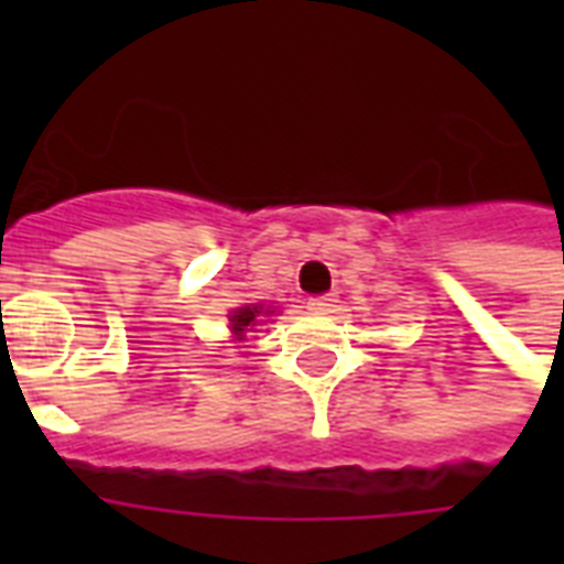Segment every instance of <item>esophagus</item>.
Wrapping results in <instances>:
<instances>
[{"label":"esophagus","mask_w":564,"mask_h":564,"mask_svg":"<svg viewBox=\"0 0 564 564\" xmlns=\"http://www.w3.org/2000/svg\"><path fill=\"white\" fill-rule=\"evenodd\" d=\"M334 295H316V299L307 301V307L313 310V313H330L334 310Z\"/></svg>","instance_id":"1"}]
</instances>
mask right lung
Returning <instances> with one entry per match:
<instances>
[{"mask_svg": "<svg viewBox=\"0 0 564 564\" xmlns=\"http://www.w3.org/2000/svg\"><path fill=\"white\" fill-rule=\"evenodd\" d=\"M269 313H274V310H263V307H257V304L237 307L234 310V316H230V330H234V336H237V339H242V336H246V330H254V325L260 322V316H269Z\"/></svg>", "mask_w": 564, "mask_h": 564, "instance_id": "add662e5", "label": "right lung"}]
</instances>
